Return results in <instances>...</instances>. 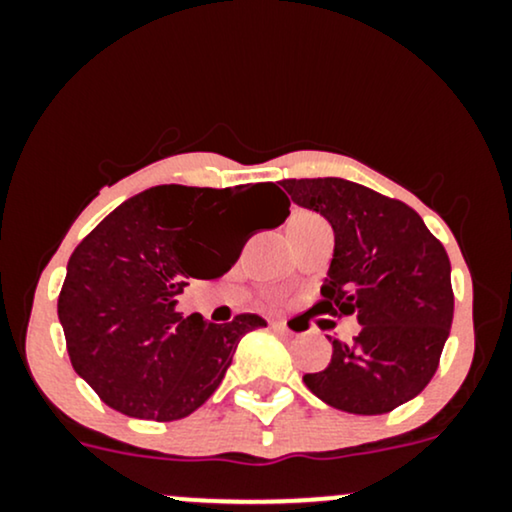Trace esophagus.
I'll use <instances>...</instances> for the list:
<instances>
[{
    "instance_id": "esophagus-1",
    "label": "esophagus",
    "mask_w": 512,
    "mask_h": 512,
    "mask_svg": "<svg viewBox=\"0 0 512 512\" xmlns=\"http://www.w3.org/2000/svg\"><path fill=\"white\" fill-rule=\"evenodd\" d=\"M269 325H272L274 330H279V332H291L289 325H286L284 320H272V322H269Z\"/></svg>"
}]
</instances>
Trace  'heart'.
Wrapping results in <instances>:
<instances>
[{
	"instance_id": "heart-1",
	"label": "heart",
	"mask_w": 512,
	"mask_h": 512,
	"mask_svg": "<svg viewBox=\"0 0 512 512\" xmlns=\"http://www.w3.org/2000/svg\"><path fill=\"white\" fill-rule=\"evenodd\" d=\"M315 221H320V219H317V216H313V214H296L291 219V226H293V223H315Z\"/></svg>"
}]
</instances>
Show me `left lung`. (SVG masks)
<instances>
[{"instance_id": "1", "label": "left lung", "mask_w": 512, "mask_h": 512, "mask_svg": "<svg viewBox=\"0 0 512 512\" xmlns=\"http://www.w3.org/2000/svg\"><path fill=\"white\" fill-rule=\"evenodd\" d=\"M298 207L330 221L334 255L317 313L356 315L361 332L332 339V361L303 383L349 414H387L436 375L450 334V260L414 209L342 178L284 180Z\"/></svg>"}]
</instances>
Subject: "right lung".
<instances>
[{"instance_id": "1", "label": "right lung", "mask_w": 512, "mask_h": 512, "mask_svg": "<svg viewBox=\"0 0 512 512\" xmlns=\"http://www.w3.org/2000/svg\"><path fill=\"white\" fill-rule=\"evenodd\" d=\"M269 209V228L289 216L274 182L250 187L158 185L122 202L76 245L57 315L69 361L108 407L132 419L175 421L221 385L240 339L267 322L236 315L214 325L175 310L190 279H219L245 240V209Z\"/></svg>"}]
</instances>
